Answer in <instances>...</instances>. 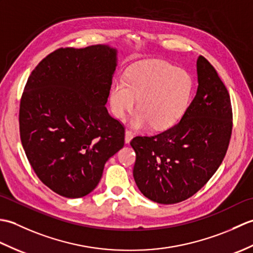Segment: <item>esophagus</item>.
<instances>
[{"label":"esophagus","instance_id":"1","mask_svg":"<svg viewBox=\"0 0 253 253\" xmlns=\"http://www.w3.org/2000/svg\"><path fill=\"white\" fill-rule=\"evenodd\" d=\"M132 137H133L132 131L131 130H126V132H125V142L129 143L130 140L132 139Z\"/></svg>","mask_w":253,"mask_h":253}]
</instances>
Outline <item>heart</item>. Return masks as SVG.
I'll return each instance as SVG.
<instances>
[{
  "label": "heart",
  "mask_w": 253,
  "mask_h": 253,
  "mask_svg": "<svg viewBox=\"0 0 253 253\" xmlns=\"http://www.w3.org/2000/svg\"><path fill=\"white\" fill-rule=\"evenodd\" d=\"M192 91V78L184 69L164 61H147L113 83L110 106L113 115L123 118L133 110L138 99L139 111L131 117V125L141 128L151 124L153 128L164 129L184 115Z\"/></svg>",
  "instance_id": "heart-1"
}]
</instances>
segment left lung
I'll list each match as a JSON object with an SVG mask.
<instances>
[{"label":"left lung","mask_w":253,"mask_h":253,"mask_svg":"<svg viewBox=\"0 0 253 253\" xmlns=\"http://www.w3.org/2000/svg\"><path fill=\"white\" fill-rule=\"evenodd\" d=\"M198 90L181 120L130 141L133 178L144 197L162 204L186 200L207 184L226 155L233 109L225 84L206 57L197 61Z\"/></svg>","instance_id":"1"}]
</instances>
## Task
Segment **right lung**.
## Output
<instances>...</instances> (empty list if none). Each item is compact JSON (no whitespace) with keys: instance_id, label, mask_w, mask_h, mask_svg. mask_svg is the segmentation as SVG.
I'll list each match as a JSON object with an SVG mask.
<instances>
[{"instance_id":"add662e5","label":"right lung","mask_w":253,"mask_h":253,"mask_svg":"<svg viewBox=\"0 0 253 253\" xmlns=\"http://www.w3.org/2000/svg\"><path fill=\"white\" fill-rule=\"evenodd\" d=\"M116 51L60 47L31 72L21 94L19 133L43 184L66 198L87 196L124 147L125 127L107 112Z\"/></svg>"}]
</instances>
